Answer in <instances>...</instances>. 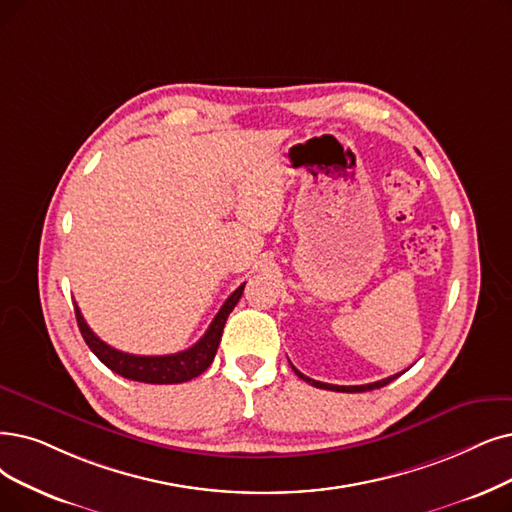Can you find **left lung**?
I'll list each match as a JSON object with an SVG mask.
<instances>
[{
  "label": "left lung",
  "mask_w": 512,
  "mask_h": 512,
  "mask_svg": "<svg viewBox=\"0 0 512 512\" xmlns=\"http://www.w3.org/2000/svg\"><path fill=\"white\" fill-rule=\"evenodd\" d=\"M292 370L296 372V376L298 378H302L304 382H309V384H313V386H317V388H325V391H336V393H365V391H374V388H382V386H386L388 382H393L395 378H399L401 374H395V376H388V378H384V380H378V382H372V384H359V386H338V384H325V382H319V380H313V378H309V376H304V374H300L296 367L292 365Z\"/></svg>",
  "instance_id": "1"
}]
</instances>
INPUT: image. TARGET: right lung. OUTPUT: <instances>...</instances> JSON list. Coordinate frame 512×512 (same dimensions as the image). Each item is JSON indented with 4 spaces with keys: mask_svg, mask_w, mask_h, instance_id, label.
Returning a JSON list of instances; mask_svg holds the SVG:
<instances>
[{
    "mask_svg": "<svg viewBox=\"0 0 512 512\" xmlns=\"http://www.w3.org/2000/svg\"><path fill=\"white\" fill-rule=\"evenodd\" d=\"M243 288L245 283H241L239 288L227 298V302L220 306L218 315L210 323L208 332L199 338V342H195L191 349L174 353V355H130L124 351H117L107 342H102L90 330L77 304H75V317H77L79 332L84 336L86 344L90 346V351L105 363L111 372L124 376L128 380L147 382V384H180V382L197 378L212 365L220 338H222L224 323H227L231 311L239 302Z\"/></svg>",
    "mask_w": 512,
    "mask_h": 512,
    "instance_id": "right-lung-1",
    "label": "right lung"
}]
</instances>
